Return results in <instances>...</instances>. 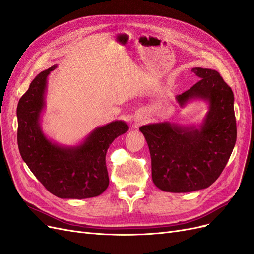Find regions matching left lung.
I'll return each instance as SVG.
<instances>
[{"label": "left lung", "instance_id": "8db88e82", "mask_svg": "<svg viewBox=\"0 0 254 254\" xmlns=\"http://www.w3.org/2000/svg\"><path fill=\"white\" fill-rule=\"evenodd\" d=\"M191 72L199 81L176 99L181 107L194 99L206 102L209 111L201 124L197 127L163 122L140 128L149 147L152 181L171 193L209 188L224 171L236 142L231 88L217 71L193 67Z\"/></svg>", "mask_w": 254, "mask_h": 254}]
</instances>
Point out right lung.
Masks as SVG:
<instances>
[{"label":"right lung","instance_id":"obj_1","mask_svg":"<svg viewBox=\"0 0 254 254\" xmlns=\"http://www.w3.org/2000/svg\"><path fill=\"white\" fill-rule=\"evenodd\" d=\"M38 74L18 104V146L28 168L50 193L63 199L101 195L109 186L106 153L114 139L128 131L124 121L97 127L80 144L64 146L48 139L40 125L48 76Z\"/></svg>","mask_w":254,"mask_h":254}]
</instances>
